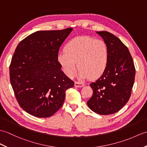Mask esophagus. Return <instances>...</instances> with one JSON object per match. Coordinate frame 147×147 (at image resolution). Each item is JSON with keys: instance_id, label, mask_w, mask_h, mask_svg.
Returning a JSON list of instances; mask_svg holds the SVG:
<instances>
[{"instance_id": "34e87169", "label": "esophagus", "mask_w": 147, "mask_h": 147, "mask_svg": "<svg viewBox=\"0 0 147 147\" xmlns=\"http://www.w3.org/2000/svg\"><path fill=\"white\" fill-rule=\"evenodd\" d=\"M84 86V84L83 83H80V82H77L76 81L74 83V86L77 87V88H81L83 87Z\"/></svg>"}]
</instances>
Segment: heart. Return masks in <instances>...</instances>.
Returning <instances> with one entry per match:
<instances>
[{
    "instance_id": "heart-1",
    "label": "heart",
    "mask_w": 147,
    "mask_h": 147,
    "mask_svg": "<svg viewBox=\"0 0 147 147\" xmlns=\"http://www.w3.org/2000/svg\"><path fill=\"white\" fill-rule=\"evenodd\" d=\"M57 61L67 76H73L78 66L81 78L94 79L101 76L108 66V47L103 40L76 37L67 42L64 51L58 53Z\"/></svg>"
}]
</instances>
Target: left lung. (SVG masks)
<instances>
[{
	"label": "left lung",
	"instance_id": "obj_1",
	"mask_svg": "<svg viewBox=\"0 0 147 147\" xmlns=\"http://www.w3.org/2000/svg\"><path fill=\"white\" fill-rule=\"evenodd\" d=\"M107 44L108 66L104 73L90 86L93 91L87 105L101 115L115 113L129 100L134 86L135 68L128 47L120 39L107 31H97Z\"/></svg>",
	"mask_w": 147,
	"mask_h": 147
}]
</instances>
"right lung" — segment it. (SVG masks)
<instances>
[{
	"mask_svg": "<svg viewBox=\"0 0 147 147\" xmlns=\"http://www.w3.org/2000/svg\"><path fill=\"white\" fill-rule=\"evenodd\" d=\"M73 30L36 31L17 46L10 65V81L24 110L39 118L51 117L62 107L74 82L61 71L59 49Z\"/></svg>",
	"mask_w": 147,
	"mask_h": 147,
	"instance_id": "add662e5",
	"label": "right lung"
}]
</instances>
